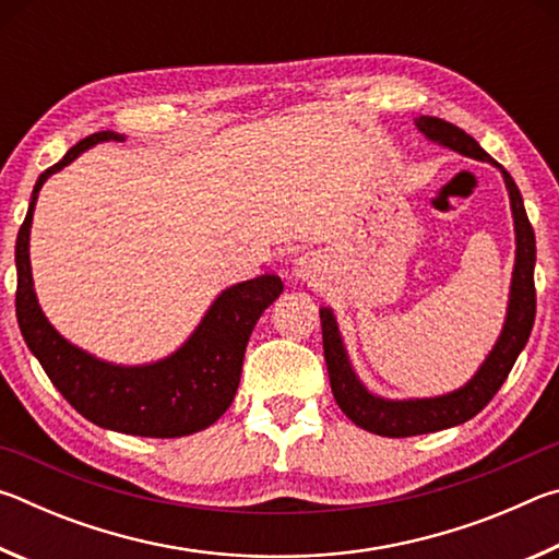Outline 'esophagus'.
<instances>
[{"label": "esophagus", "mask_w": 559, "mask_h": 559, "mask_svg": "<svg viewBox=\"0 0 559 559\" xmlns=\"http://www.w3.org/2000/svg\"><path fill=\"white\" fill-rule=\"evenodd\" d=\"M313 271H316V261H313V259L300 257V259L296 261V276L310 278V276H313Z\"/></svg>", "instance_id": "obj_1"}]
</instances>
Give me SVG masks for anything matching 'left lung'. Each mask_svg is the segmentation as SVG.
Wrapping results in <instances>:
<instances>
[{
  "label": "left lung",
  "instance_id": "8db88e82",
  "mask_svg": "<svg viewBox=\"0 0 559 559\" xmlns=\"http://www.w3.org/2000/svg\"><path fill=\"white\" fill-rule=\"evenodd\" d=\"M424 135L433 143H441L461 155L484 159V163H493L484 147L473 140L468 132L447 122L441 118L421 116L416 120ZM506 177V187L510 194V206H513L515 219V271H513V286H510V302H508V318L500 333L493 353L486 357L480 365L476 377L461 390L433 396V400H409V402H390L382 396H374L365 390L362 384L349 367L347 353L340 340V330L330 308H320V325H323V353L328 365L330 386H333V396L340 409H343L349 419H353L359 429H367L380 437H416V433H431L449 427H459V424L468 421L476 416L484 406L493 400L500 384L508 380L510 370H513L518 355L530 337V330L535 323V231L525 214L523 197L508 175V169L500 167Z\"/></svg>",
  "mask_w": 559,
  "mask_h": 559
}]
</instances>
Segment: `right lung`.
Segmentation results:
<instances>
[{
    "label": "right lung",
    "instance_id": "1",
    "mask_svg": "<svg viewBox=\"0 0 559 559\" xmlns=\"http://www.w3.org/2000/svg\"><path fill=\"white\" fill-rule=\"evenodd\" d=\"M103 140H122L103 130L83 138L61 163L36 179L29 212L16 234V320L32 353L56 390L75 412L103 429L132 437L175 439L202 431L219 419L239 390L243 353L263 310L283 293L273 273L236 283L214 300L194 335L167 359L143 367H120L96 359L63 340L44 318L29 263V229L36 194L49 175L73 163Z\"/></svg>",
    "mask_w": 559,
    "mask_h": 559
}]
</instances>
